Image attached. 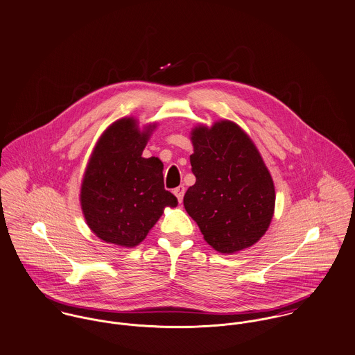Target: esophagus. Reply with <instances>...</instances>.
<instances>
[{
  "label": "esophagus",
  "instance_id": "obj_1",
  "mask_svg": "<svg viewBox=\"0 0 355 355\" xmlns=\"http://www.w3.org/2000/svg\"><path fill=\"white\" fill-rule=\"evenodd\" d=\"M174 195L177 196L180 202H182V198H184V195H185V188L182 185H180L178 188L174 189Z\"/></svg>",
  "mask_w": 355,
  "mask_h": 355
}]
</instances>
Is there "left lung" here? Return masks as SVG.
Instances as JSON below:
<instances>
[{
    "instance_id": "obj_1",
    "label": "left lung",
    "mask_w": 355,
    "mask_h": 355,
    "mask_svg": "<svg viewBox=\"0 0 355 355\" xmlns=\"http://www.w3.org/2000/svg\"><path fill=\"white\" fill-rule=\"evenodd\" d=\"M195 185L184 207L205 242L233 254L254 245L268 230L275 211V187L257 147L236 122L197 125L191 132Z\"/></svg>"
}]
</instances>
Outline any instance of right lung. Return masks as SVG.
I'll return each mask as SVG.
<instances>
[{"mask_svg":"<svg viewBox=\"0 0 355 355\" xmlns=\"http://www.w3.org/2000/svg\"><path fill=\"white\" fill-rule=\"evenodd\" d=\"M157 123L139 128L137 119L113 122L98 139L80 189V205L91 232L107 243L135 248L150 233L177 197L164 189L160 159L143 158Z\"/></svg>","mask_w":355,"mask_h":355,"instance_id":"obj_1","label":"right lung"}]
</instances>
